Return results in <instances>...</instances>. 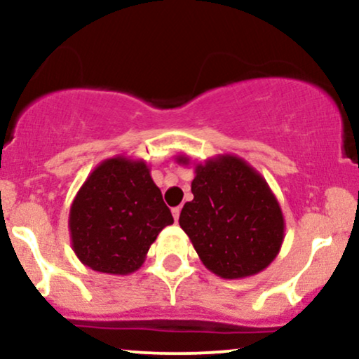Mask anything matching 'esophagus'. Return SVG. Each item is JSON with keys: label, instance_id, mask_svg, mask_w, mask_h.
<instances>
[{"label": "esophagus", "instance_id": "obj_1", "mask_svg": "<svg viewBox=\"0 0 359 359\" xmlns=\"http://www.w3.org/2000/svg\"><path fill=\"white\" fill-rule=\"evenodd\" d=\"M172 216H174L175 221H179V217H180V208H174V209H172Z\"/></svg>", "mask_w": 359, "mask_h": 359}]
</instances>
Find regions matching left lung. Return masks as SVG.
I'll return each mask as SVG.
<instances>
[{
    "mask_svg": "<svg viewBox=\"0 0 359 359\" xmlns=\"http://www.w3.org/2000/svg\"><path fill=\"white\" fill-rule=\"evenodd\" d=\"M175 160L191 163L185 155ZM194 199L184 204L179 224L205 269L229 280L265 270L285 238V219L266 180L229 154L194 163Z\"/></svg>",
    "mask_w": 359,
    "mask_h": 359,
    "instance_id": "1",
    "label": "left lung"
}]
</instances>
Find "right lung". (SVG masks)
I'll use <instances>...</instances> for the list:
<instances>
[{
    "mask_svg": "<svg viewBox=\"0 0 359 359\" xmlns=\"http://www.w3.org/2000/svg\"><path fill=\"white\" fill-rule=\"evenodd\" d=\"M172 222L145 160L125 155L90 172L69 212L74 253L88 269L109 275L137 271L151 243Z\"/></svg>",
    "mask_w": 359,
    "mask_h": 359,
    "instance_id": "add662e5",
    "label": "right lung"
}]
</instances>
